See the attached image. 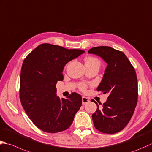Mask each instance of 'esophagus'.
<instances>
[{
  "label": "esophagus",
  "mask_w": 152,
  "mask_h": 152,
  "mask_svg": "<svg viewBox=\"0 0 152 152\" xmlns=\"http://www.w3.org/2000/svg\"><path fill=\"white\" fill-rule=\"evenodd\" d=\"M89 102V99L87 97H86L84 96L82 97V104L83 105H85V104L88 103Z\"/></svg>",
  "instance_id": "34e87169"
}]
</instances>
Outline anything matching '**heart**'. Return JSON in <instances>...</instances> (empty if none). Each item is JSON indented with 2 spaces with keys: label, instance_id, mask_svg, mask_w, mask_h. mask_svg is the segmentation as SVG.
Listing matches in <instances>:
<instances>
[{
  "label": "heart",
  "instance_id": "1",
  "mask_svg": "<svg viewBox=\"0 0 152 152\" xmlns=\"http://www.w3.org/2000/svg\"><path fill=\"white\" fill-rule=\"evenodd\" d=\"M85 62L86 63H90V62H97L99 63V61L97 58H94V57H91V56H89V57H87L85 59ZM80 88L82 90H85L86 88V86L84 84H81L80 85Z\"/></svg>",
  "mask_w": 152,
  "mask_h": 152
}]
</instances>
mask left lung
Here are the masks:
<instances>
[{"label": "left lung", "mask_w": 152, "mask_h": 152, "mask_svg": "<svg viewBox=\"0 0 152 152\" xmlns=\"http://www.w3.org/2000/svg\"><path fill=\"white\" fill-rule=\"evenodd\" d=\"M90 54L102 57L107 66L97 88L108 94L105 103L92 115L94 126L106 134L120 132L132 118L138 101V81L135 70L124 53L110 47H93Z\"/></svg>", "instance_id": "left-lung-1"}]
</instances>
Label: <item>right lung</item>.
<instances>
[{
    "label": "right lung",
    "instance_id": "right-lung-1",
    "mask_svg": "<svg viewBox=\"0 0 152 152\" xmlns=\"http://www.w3.org/2000/svg\"><path fill=\"white\" fill-rule=\"evenodd\" d=\"M85 51L41 44L26 56L20 74V98L23 109L40 130L56 133L66 130L82 105L73 92L66 99L56 96V84L63 80L64 67Z\"/></svg>",
    "mask_w": 152,
    "mask_h": 152
}]
</instances>
